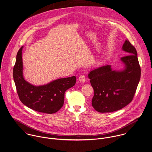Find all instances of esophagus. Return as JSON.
<instances>
[{
    "label": "esophagus",
    "mask_w": 152,
    "mask_h": 152,
    "mask_svg": "<svg viewBox=\"0 0 152 152\" xmlns=\"http://www.w3.org/2000/svg\"><path fill=\"white\" fill-rule=\"evenodd\" d=\"M79 81L81 83H85V77L84 75H81L79 77Z\"/></svg>",
    "instance_id": "esophagus-1"
}]
</instances>
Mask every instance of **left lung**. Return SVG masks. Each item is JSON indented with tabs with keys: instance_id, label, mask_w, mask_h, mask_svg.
Returning a JSON list of instances; mask_svg holds the SVG:
<instances>
[{
	"instance_id": "8db88e82",
	"label": "left lung",
	"mask_w": 152,
	"mask_h": 152,
	"mask_svg": "<svg viewBox=\"0 0 152 152\" xmlns=\"http://www.w3.org/2000/svg\"><path fill=\"white\" fill-rule=\"evenodd\" d=\"M122 50L126 55L120 59L123 69H112L107 64L94 69L88 74L94 90L92 105L98 112L119 110L128 105L135 95L140 78L137 52L128 39Z\"/></svg>"
}]
</instances>
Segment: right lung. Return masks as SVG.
Masks as SVG:
<instances>
[{
	"mask_svg": "<svg viewBox=\"0 0 152 152\" xmlns=\"http://www.w3.org/2000/svg\"><path fill=\"white\" fill-rule=\"evenodd\" d=\"M23 46L17 54L13 68L14 83L21 102L34 110L46 114L55 113L63 106L64 93L75 85L76 77L59 78L38 86L28 83L23 76Z\"/></svg>",
	"mask_w": 152,
	"mask_h": 152,
	"instance_id": "obj_1",
	"label": "right lung"
}]
</instances>
